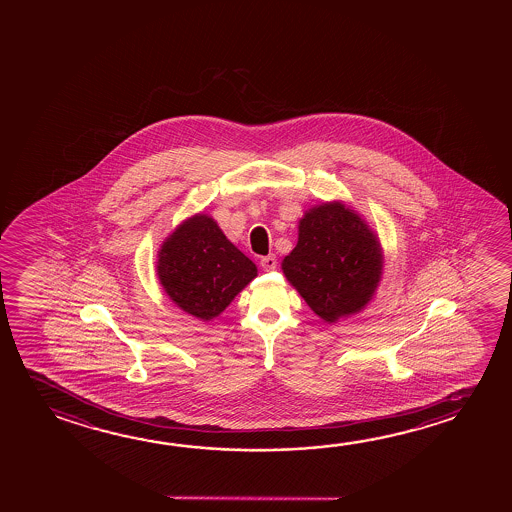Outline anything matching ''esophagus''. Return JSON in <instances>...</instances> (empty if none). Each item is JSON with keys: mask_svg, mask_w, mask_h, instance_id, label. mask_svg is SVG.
<instances>
[{"mask_svg": "<svg viewBox=\"0 0 512 512\" xmlns=\"http://www.w3.org/2000/svg\"><path fill=\"white\" fill-rule=\"evenodd\" d=\"M277 264V257H275V255H268V257H262V259H260V266L266 269V271L277 269Z\"/></svg>", "mask_w": 512, "mask_h": 512, "instance_id": "1", "label": "esophagus"}]
</instances>
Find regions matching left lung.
Instances as JSON below:
<instances>
[{"instance_id":"8db88e82","label":"left lung","mask_w":512,"mask_h":512,"mask_svg":"<svg viewBox=\"0 0 512 512\" xmlns=\"http://www.w3.org/2000/svg\"><path fill=\"white\" fill-rule=\"evenodd\" d=\"M384 255L375 232L344 203L305 212L298 243L282 269L310 309L327 323L361 312L377 291Z\"/></svg>"}]
</instances>
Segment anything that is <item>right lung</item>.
<instances>
[{"instance_id":"right-lung-1","label":"right lung","mask_w":512,"mask_h":512,"mask_svg":"<svg viewBox=\"0 0 512 512\" xmlns=\"http://www.w3.org/2000/svg\"><path fill=\"white\" fill-rule=\"evenodd\" d=\"M157 275L173 303L209 321L257 277V266L228 241L214 219L196 214L160 246Z\"/></svg>"}]
</instances>
